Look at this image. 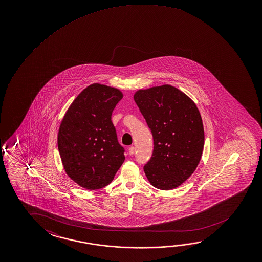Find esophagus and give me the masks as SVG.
Wrapping results in <instances>:
<instances>
[{"label": "esophagus", "instance_id": "esophagus-1", "mask_svg": "<svg viewBox=\"0 0 262 262\" xmlns=\"http://www.w3.org/2000/svg\"><path fill=\"white\" fill-rule=\"evenodd\" d=\"M129 155H134V154H135V148H134L133 146H132V147H129Z\"/></svg>", "mask_w": 262, "mask_h": 262}]
</instances>
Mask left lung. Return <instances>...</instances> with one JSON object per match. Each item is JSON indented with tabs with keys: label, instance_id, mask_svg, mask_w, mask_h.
I'll return each mask as SVG.
<instances>
[{
	"label": "left lung",
	"instance_id": "1",
	"mask_svg": "<svg viewBox=\"0 0 262 262\" xmlns=\"http://www.w3.org/2000/svg\"><path fill=\"white\" fill-rule=\"evenodd\" d=\"M133 99L154 137V152L143 167L147 179L161 190L180 186L195 171L205 144L196 105L168 84L137 90Z\"/></svg>",
	"mask_w": 262,
	"mask_h": 262
}]
</instances>
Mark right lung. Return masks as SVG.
<instances>
[{
    "label": "right lung",
    "mask_w": 262,
    "mask_h": 262,
    "mask_svg": "<svg viewBox=\"0 0 262 262\" xmlns=\"http://www.w3.org/2000/svg\"><path fill=\"white\" fill-rule=\"evenodd\" d=\"M123 94L99 83L82 90L61 121L57 146L64 172L77 185L98 190L112 183L125 160L112 121Z\"/></svg>",
    "instance_id": "right-lung-1"
}]
</instances>
